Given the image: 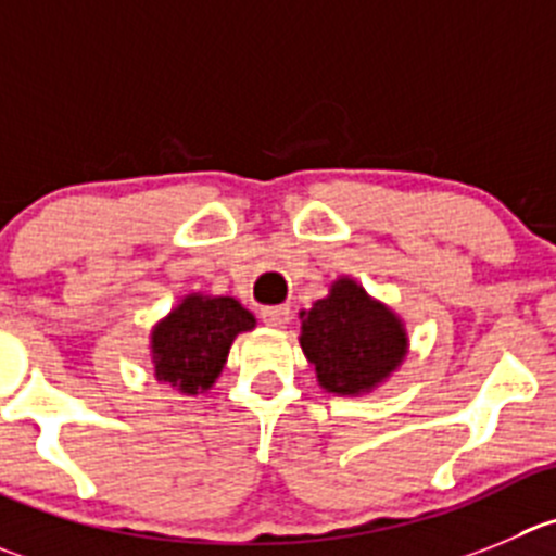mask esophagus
<instances>
[{"mask_svg": "<svg viewBox=\"0 0 556 556\" xmlns=\"http://www.w3.org/2000/svg\"><path fill=\"white\" fill-rule=\"evenodd\" d=\"M261 318H263V324L274 326V329H277V326H285L290 320V307H288V304H277V307H263Z\"/></svg>", "mask_w": 556, "mask_h": 556, "instance_id": "34e87169", "label": "esophagus"}]
</instances>
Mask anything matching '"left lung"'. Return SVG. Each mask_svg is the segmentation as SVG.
<instances>
[{
    "mask_svg": "<svg viewBox=\"0 0 556 556\" xmlns=\"http://www.w3.org/2000/svg\"><path fill=\"white\" fill-rule=\"evenodd\" d=\"M299 318L304 356L315 365L320 389L331 395H367L408 354L403 320L351 277L334 279L329 295L302 309Z\"/></svg>",
    "mask_w": 556,
    "mask_h": 556,
    "instance_id": "8db88e82",
    "label": "left lung"
}]
</instances>
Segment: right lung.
Masks as SVG:
<instances>
[{
	"mask_svg": "<svg viewBox=\"0 0 556 556\" xmlns=\"http://www.w3.org/2000/svg\"><path fill=\"white\" fill-rule=\"evenodd\" d=\"M254 324V315L232 295H184L150 331L155 381L180 395H202L222 376L232 340Z\"/></svg>",
	"mask_w": 556,
	"mask_h": 556,
	"instance_id": "right-lung-1",
	"label": "right lung"
}]
</instances>
